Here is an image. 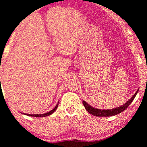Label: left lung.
<instances>
[{"mask_svg":"<svg viewBox=\"0 0 147 147\" xmlns=\"http://www.w3.org/2000/svg\"><path fill=\"white\" fill-rule=\"evenodd\" d=\"M138 90L136 91V93L134 94V96L130 98V100H128L125 104L121 105V107L114 108L112 109H97V108H94L92 106L89 105L86 102H85L84 100H83V105H84L85 109L86 111H88V113L91 114L92 115L96 116V117H112V116L117 115V114H120L121 112H123L127 107H128L129 105L132 102V101L133 100L134 98H135L136 95L138 94Z\"/></svg>","mask_w":147,"mask_h":147,"instance_id":"8db88e82","label":"left lung"}]
</instances>
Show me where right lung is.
<instances>
[{
  "label": "right lung",
  "mask_w": 147,
  "mask_h": 147,
  "mask_svg": "<svg viewBox=\"0 0 147 147\" xmlns=\"http://www.w3.org/2000/svg\"><path fill=\"white\" fill-rule=\"evenodd\" d=\"M58 105H59V102L57 103V105H56V107L51 110L50 112H48L47 113H45V114H24L27 116H30V117H47V116L51 115V114H53L54 112L56 111V109H57Z\"/></svg>",
  "instance_id": "obj_1"
}]
</instances>
